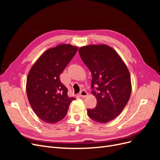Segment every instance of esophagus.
<instances>
[{"label":"esophagus","instance_id":"obj_1","mask_svg":"<svg viewBox=\"0 0 160 160\" xmlns=\"http://www.w3.org/2000/svg\"><path fill=\"white\" fill-rule=\"evenodd\" d=\"M79 95H80V97H81V98H85V97L88 95V92H87L85 89H83L80 92Z\"/></svg>","mask_w":160,"mask_h":160}]
</instances>
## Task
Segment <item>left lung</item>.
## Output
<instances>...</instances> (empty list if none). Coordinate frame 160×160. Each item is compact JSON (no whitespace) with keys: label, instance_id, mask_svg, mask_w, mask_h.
<instances>
[{"label":"left lung","instance_id":"left-lung-1","mask_svg":"<svg viewBox=\"0 0 160 160\" xmlns=\"http://www.w3.org/2000/svg\"><path fill=\"white\" fill-rule=\"evenodd\" d=\"M79 53L91 72V93L98 101L95 108L88 109L89 117L108 123L121 113L129 99L132 84L128 67L108 45L82 47Z\"/></svg>","mask_w":160,"mask_h":160}]
</instances>
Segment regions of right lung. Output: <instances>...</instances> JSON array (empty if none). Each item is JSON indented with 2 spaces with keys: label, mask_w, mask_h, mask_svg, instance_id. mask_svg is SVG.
Returning a JSON list of instances; mask_svg holds the SVG:
<instances>
[{
  "label": "right lung",
  "mask_w": 160,
  "mask_h": 160,
  "mask_svg": "<svg viewBox=\"0 0 160 160\" xmlns=\"http://www.w3.org/2000/svg\"><path fill=\"white\" fill-rule=\"evenodd\" d=\"M77 47L60 45L48 49L32 66L27 79L28 99L42 121L55 123L63 119L73 98L61 83L60 75L75 56Z\"/></svg>",
  "instance_id": "right-lung-1"
}]
</instances>
